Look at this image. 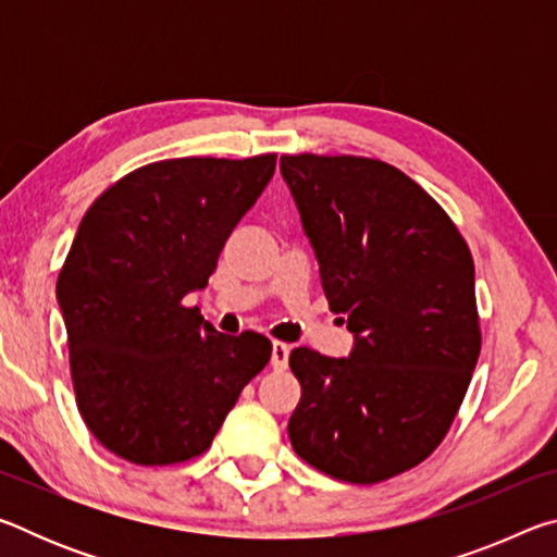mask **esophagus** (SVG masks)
Masks as SVG:
<instances>
[{
    "label": "esophagus",
    "mask_w": 557,
    "mask_h": 557,
    "mask_svg": "<svg viewBox=\"0 0 557 557\" xmlns=\"http://www.w3.org/2000/svg\"><path fill=\"white\" fill-rule=\"evenodd\" d=\"M287 361H289V346L282 344V342L272 344V369L285 371Z\"/></svg>",
    "instance_id": "obj_1"
}]
</instances>
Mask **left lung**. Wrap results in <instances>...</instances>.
<instances>
[{
	"label": "left lung",
	"mask_w": 557,
	"mask_h": 557,
	"mask_svg": "<svg viewBox=\"0 0 557 557\" xmlns=\"http://www.w3.org/2000/svg\"><path fill=\"white\" fill-rule=\"evenodd\" d=\"M282 176L322 272L348 358L299 346L297 455L348 484L418 467L455 422L479 351L474 260L432 196L381 159L282 154Z\"/></svg>",
	"instance_id": "1"
}]
</instances>
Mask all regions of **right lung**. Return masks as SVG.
Instances as JSON below:
<instances>
[{"label":"right lung","instance_id":"right-lung-1","mask_svg":"<svg viewBox=\"0 0 557 557\" xmlns=\"http://www.w3.org/2000/svg\"><path fill=\"white\" fill-rule=\"evenodd\" d=\"M277 154L178 157L135 169L83 215L55 282L81 418L143 467L203 455L240 391L270 361L258 332L228 336L186 307Z\"/></svg>","mask_w":557,"mask_h":557}]
</instances>
